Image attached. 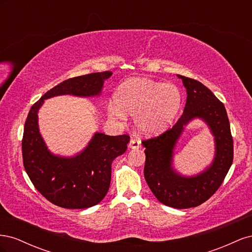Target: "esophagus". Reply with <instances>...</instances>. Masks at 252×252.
<instances>
[{
    "instance_id": "34e87169",
    "label": "esophagus",
    "mask_w": 252,
    "mask_h": 252,
    "mask_svg": "<svg viewBox=\"0 0 252 252\" xmlns=\"http://www.w3.org/2000/svg\"><path fill=\"white\" fill-rule=\"evenodd\" d=\"M129 147L132 149H138L141 147V141L138 139H131L129 142Z\"/></svg>"
}]
</instances>
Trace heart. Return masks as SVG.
I'll return each instance as SVG.
<instances>
[{
  "instance_id": "obj_1",
  "label": "heart",
  "mask_w": 252,
  "mask_h": 252,
  "mask_svg": "<svg viewBox=\"0 0 252 252\" xmlns=\"http://www.w3.org/2000/svg\"><path fill=\"white\" fill-rule=\"evenodd\" d=\"M114 100L109 105L110 114L119 119H124L125 112L135 116L139 130L152 134L172 123L181 108L182 94L172 83L133 79L119 86Z\"/></svg>"
}]
</instances>
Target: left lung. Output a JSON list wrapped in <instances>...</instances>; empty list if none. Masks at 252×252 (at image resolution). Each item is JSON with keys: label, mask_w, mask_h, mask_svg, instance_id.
Returning a JSON list of instances; mask_svg holds the SVG:
<instances>
[{"label": "left lung", "mask_w": 252, "mask_h": 252, "mask_svg": "<svg viewBox=\"0 0 252 252\" xmlns=\"http://www.w3.org/2000/svg\"><path fill=\"white\" fill-rule=\"evenodd\" d=\"M178 77L187 90L184 112L168 130L142 143L146 148L144 175L152 193L166 206L184 209L203 204L222 185L233 161V140L224 104L201 82ZM195 117L203 118L215 135L216 157L204 173L186 178L172 169L173 148L184 126Z\"/></svg>", "instance_id": "8db88e82"}]
</instances>
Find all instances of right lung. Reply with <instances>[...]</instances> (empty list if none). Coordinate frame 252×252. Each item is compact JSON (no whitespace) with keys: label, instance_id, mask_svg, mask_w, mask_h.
<instances>
[{"label":"right lung","instance_id":"right-lung-1","mask_svg":"<svg viewBox=\"0 0 252 252\" xmlns=\"http://www.w3.org/2000/svg\"><path fill=\"white\" fill-rule=\"evenodd\" d=\"M111 74L94 72L60 83L32 106L27 116L22 139L24 168L37 191L60 207L84 209L100 203L110 186L113 159L126 151L130 136L97 132L78 156L57 157L48 151L39 132L37 110L44 100L56 95H98Z\"/></svg>","mask_w":252,"mask_h":252}]
</instances>
